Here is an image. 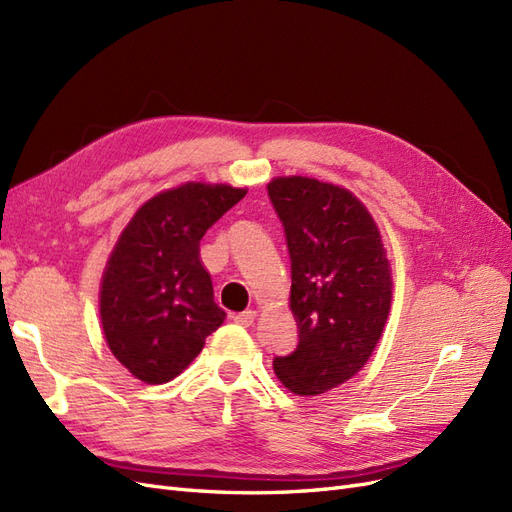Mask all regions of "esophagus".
I'll list each match as a JSON object with an SVG mask.
<instances>
[{
    "label": "esophagus",
    "instance_id": "obj_1",
    "mask_svg": "<svg viewBox=\"0 0 512 512\" xmlns=\"http://www.w3.org/2000/svg\"><path fill=\"white\" fill-rule=\"evenodd\" d=\"M254 320H256L254 309H245V312L235 316V322L241 324V327H250V324H254Z\"/></svg>",
    "mask_w": 512,
    "mask_h": 512
}]
</instances>
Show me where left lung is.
<instances>
[{"mask_svg": "<svg viewBox=\"0 0 512 512\" xmlns=\"http://www.w3.org/2000/svg\"><path fill=\"white\" fill-rule=\"evenodd\" d=\"M271 205L290 254V309L299 344L273 369L294 395L350 380L374 352L391 309V265L380 230L348 190L309 177H277Z\"/></svg>", "mask_w": 512, "mask_h": 512, "instance_id": "1", "label": "left lung"}]
</instances>
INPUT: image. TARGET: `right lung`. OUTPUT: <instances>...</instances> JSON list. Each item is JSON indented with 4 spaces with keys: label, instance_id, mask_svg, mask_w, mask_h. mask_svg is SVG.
I'll use <instances>...</instances> for the list:
<instances>
[{
    "label": "right lung",
    "instance_id": "add662e5",
    "mask_svg": "<svg viewBox=\"0 0 512 512\" xmlns=\"http://www.w3.org/2000/svg\"><path fill=\"white\" fill-rule=\"evenodd\" d=\"M245 194L183 183L149 198L123 228L102 275L100 318L108 348L134 378L173 380L224 322L200 239Z\"/></svg>",
    "mask_w": 512,
    "mask_h": 512
}]
</instances>
